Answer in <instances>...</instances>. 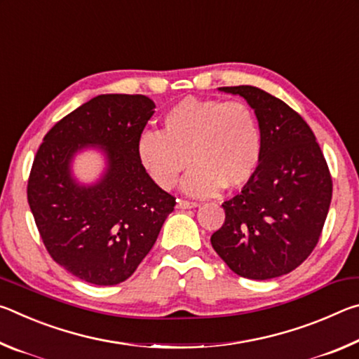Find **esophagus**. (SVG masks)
<instances>
[{"instance_id": "1", "label": "esophagus", "mask_w": 359, "mask_h": 359, "mask_svg": "<svg viewBox=\"0 0 359 359\" xmlns=\"http://www.w3.org/2000/svg\"><path fill=\"white\" fill-rule=\"evenodd\" d=\"M198 203H193V201H185V199H179L177 201V209H194L198 208Z\"/></svg>"}]
</instances>
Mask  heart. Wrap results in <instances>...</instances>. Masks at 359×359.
<instances>
[{
    "label": "heart",
    "instance_id": "1",
    "mask_svg": "<svg viewBox=\"0 0 359 359\" xmlns=\"http://www.w3.org/2000/svg\"><path fill=\"white\" fill-rule=\"evenodd\" d=\"M163 131H145L137 155L163 190H171L193 163L182 188L212 196L224 187L239 190L257 174L263 139L255 112L244 102L185 98L163 117Z\"/></svg>",
    "mask_w": 359,
    "mask_h": 359
}]
</instances>
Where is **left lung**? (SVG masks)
I'll use <instances>...</instances> for the list:
<instances>
[{"label": "left lung", "mask_w": 359, "mask_h": 359, "mask_svg": "<svg viewBox=\"0 0 359 359\" xmlns=\"http://www.w3.org/2000/svg\"><path fill=\"white\" fill-rule=\"evenodd\" d=\"M257 115L263 151L257 174L224 201L223 226L210 242L236 274L269 280L296 269L317 245L332 180L315 135L299 114L252 85L222 87Z\"/></svg>", "instance_id": "8db88e82"}]
</instances>
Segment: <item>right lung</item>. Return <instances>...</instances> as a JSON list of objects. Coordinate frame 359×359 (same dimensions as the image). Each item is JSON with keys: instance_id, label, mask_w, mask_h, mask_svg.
I'll list each match as a JSON object with an SVG mask.
<instances>
[{"instance_id": "right-lung-1", "label": "right lung", "mask_w": 359, "mask_h": 359, "mask_svg": "<svg viewBox=\"0 0 359 359\" xmlns=\"http://www.w3.org/2000/svg\"><path fill=\"white\" fill-rule=\"evenodd\" d=\"M144 95H98L47 133L28 179V204L42 242L81 280L117 285L154 247L175 199L145 172L137 139L154 115ZM96 148L105 171L92 184L74 175V158Z\"/></svg>"}]
</instances>
